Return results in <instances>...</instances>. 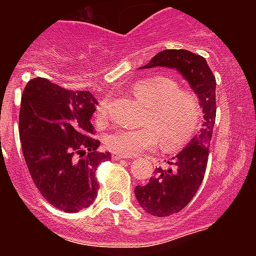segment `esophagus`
Here are the masks:
<instances>
[{"mask_svg": "<svg viewBox=\"0 0 256 256\" xmlns=\"http://www.w3.org/2000/svg\"><path fill=\"white\" fill-rule=\"evenodd\" d=\"M128 156H120V154H112V160H126Z\"/></svg>", "mask_w": 256, "mask_h": 256, "instance_id": "esophagus-1", "label": "esophagus"}]
</instances>
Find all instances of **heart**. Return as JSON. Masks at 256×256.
Returning a JSON list of instances; mask_svg holds the SVG:
<instances>
[{
    "instance_id": "1",
    "label": "heart",
    "mask_w": 256,
    "mask_h": 256,
    "mask_svg": "<svg viewBox=\"0 0 256 256\" xmlns=\"http://www.w3.org/2000/svg\"><path fill=\"white\" fill-rule=\"evenodd\" d=\"M132 96L148 108L140 130L116 128L104 136L106 148L114 154L134 156L160 146L164 152L183 148L202 124V104L198 94L168 76L142 78L132 88ZM108 116V104L96 108L98 120Z\"/></svg>"
}]
</instances>
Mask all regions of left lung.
I'll list each match as a JSON object with an SVG mask.
<instances>
[{
  "instance_id": "8db88e82",
  "label": "left lung",
  "mask_w": 256,
  "mask_h": 256,
  "mask_svg": "<svg viewBox=\"0 0 256 256\" xmlns=\"http://www.w3.org/2000/svg\"><path fill=\"white\" fill-rule=\"evenodd\" d=\"M156 66L175 69L182 74L198 94L204 114L199 134L172 160H168L170 166L156 168V175L150 178L148 184L136 186L134 190L140 207L150 215L160 218L184 208L202 184L216 116V81L206 60L188 50H162L144 69Z\"/></svg>"
}]
</instances>
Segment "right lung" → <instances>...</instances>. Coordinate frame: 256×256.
I'll list each match as a JSON object with an SVG mask.
<instances>
[{
    "label": "right lung",
    "instance_id": "1",
    "mask_svg": "<svg viewBox=\"0 0 256 256\" xmlns=\"http://www.w3.org/2000/svg\"><path fill=\"white\" fill-rule=\"evenodd\" d=\"M96 98L72 92L46 78H34L24 88L20 108L22 154L34 184L58 210L77 212L98 194L96 170L112 160L96 152L100 142L92 120Z\"/></svg>",
    "mask_w": 256,
    "mask_h": 256
}]
</instances>
